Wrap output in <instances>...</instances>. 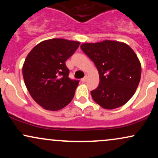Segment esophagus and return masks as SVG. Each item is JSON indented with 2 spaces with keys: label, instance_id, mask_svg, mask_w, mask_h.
Instances as JSON below:
<instances>
[{
  "label": "esophagus",
  "instance_id": "34e87169",
  "mask_svg": "<svg viewBox=\"0 0 158 158\" xmlns=\"http://www.w3.org/2000/svg\"><path fill=\"white\" fill-rule=\"evenodd\" d=\"M81 81H82V82H85V81H87V77H85L84 78H82V79H81Z\"/></svg>",
  "mask_w": 158,
  "mask_h": 158
}]
</instances>
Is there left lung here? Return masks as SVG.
I'll list each match as a JSON object with an SVG mask.
<instances>
[{
	"label": "left lung",
	"instance_id": "1",
	"mask_svg": "<svg viewBox=\"0 0 158 158\" xmlns=\"http://www.w3.org/2000/svg\"><path fill=\"white\" fill-rule=\"evenodd\" d=\"M80 48L99 72V86L90 91L94 100L110 110L126 104L140 80L141 64L134 50L125 43L111 40L85 43Z\"/></svg>",
	"mask_w": 158,
	"mask_h": 158
}]
</instances>
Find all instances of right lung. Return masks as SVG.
I'll return each mask as SVG.
<instances>
[{
	"mask_svg": "<svg viewBox=\"0 0 158 158\" xmlns=\"http://www.w3.org/2000/svg\"><path fill=\"white\" fill-rule=\"evenodd\" d=\"M79 41L52 39L34 47L23 63V80L29 93L48 110H61L71 102L79 85L68 77L65 61L79 48Z\"/></svg>",
	"mask_w": 158,
	"mask_h": 158,
	"instance_id": "right-lung-1",
	"label": "right lung"
}]
</instances>
